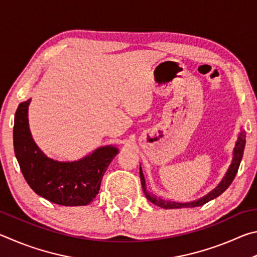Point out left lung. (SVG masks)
<instances>
[{
    "label": "left lung",
    "instance_id": "obj_1",
    "mask_svg": "<svg viewBox=\"0 0 257 257\" xmlns=\"http://www.w3.org/2000/svg\"><path fill=\"white\" fill-rule=\"evenodd\" d=\"M245 143H246V133L244 131H241L238 136L235 149H233V157H232V163L230 165V167L228 168L226 176L222 178V181L220 182L219 185L214 188V190L211 191L209 194H206L205 196L201 197V199L193 201V202H186V203H178V202H173V201H167L161 199V197H157L154 194H150L149 192L147 191L146 187V179L145 176H143L142 169L140 167V178H141V184H142V188H143V193L148 200H149L151 203H154L156 205L160 206L163 209H179V208H195V206H200L203 205L205 203H208L209 201L215 199L218 197L220 194L227 190L229 185L232 183L233 178H235L236 174L238 172V168H239L240 161L242 158V154H244V149H245Z\"/></svg>",
    "mask_w": 257,
    "mask_h": 257
}]
</instances>
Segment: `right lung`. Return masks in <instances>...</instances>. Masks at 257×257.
<instances>
[{"mask_svg":"<svg viewBox=\"0 0 257 257\" xmlns=\"http://www.w3.org/2000/svg\"><path fill=\"white\" fill-rule=\"evenodd\" d=\"M21 102L16 111L13 147L22 175L36 194L65 206L87 205L98 194L103 174L118 149L100 147L76 161H57L44 154L31 137L28 106Z\"/></svg>","mask_w":257,"mask_h":257,"instance_id":"obj_1","label":"right lung"}]
</instances>
